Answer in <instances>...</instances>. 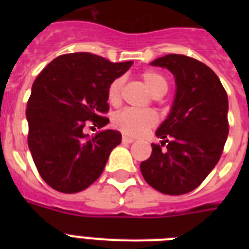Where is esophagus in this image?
Returning <instances> with one entry per match:
<instances>
[{"mask_svg": "<svg viewBox=\"0 0 249 249\" xmlns=\"http://www.w3.org/2000/svg\"><path fill=\"white\" fill-rule=\"evenodd\" d=\"M123 142H125V143H132V142H134V138L130 136H126V134H124V136H123Z\"/></svg>", "mask_w": 249, "mask_h": 249, "instance_id": "obj_1", "label": "esophagus"}]
</instances>
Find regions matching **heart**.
I'll return each mask as SVG.
<instances>
[{"label": "heart", "mask_w": 249, "mask_h": 249, "mask_svg": "<svg viewBox=\"0 0 249 249\" xmlns=\"http://www.w3.org/2000/svg\"><path fill=\"white\" fill-rule=\"evenodd\" d=\"M144 85L155 97H161L168 91L169 83L164 73L155 70H146L141 73ZM124 86V79L116 77L107 88V98L109 103L117 105L121 99V91ZM113 125L128 136H140L158 123V116L151 109L125 108L117 112L112 119Z\"/></svg>", "instance_id": "obj_1"}]
</instances>
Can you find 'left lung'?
<instances>
[{"label":"left lung","instance_id":"1","mask_svg":"<svg viewBox=\"0 0 249 249\" xmlns=\"http://www.w3.org/2000/svg\"><path fill=\"white\" fill-rule=\"evenodd\" d=\"M176 77L169 116L156 130L161 143L141 163L144 181L166 195L193 191L218 163L228 140V94L217 75L200 60L168 54L152 62Z\"/></svg>","mask_w":249,"mask_h":249}]
</instances>
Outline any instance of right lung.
I'll use <instances>...</instances> for the list:
<instances>
[{
	"label": "right lung",
	"instance_id": "obj_1",
	"mask_svg": "<svg viewBox=\"0 0 249 249\" xmlns=\"http://www.w3.org/2000/svg\"><path fill=\"white\" fill-rule=\"evenodd\" d=\"M133 62L112 63L90 53L64 54L37 76L27 103L28 147L38 173L50 187L64 194L83 191L105 169L121 142L117 130L89 137L88 124H108L107 88Z\"/></svg>",
	"mask_w": 249,
	"mask_h": 249
}]
</instances>
